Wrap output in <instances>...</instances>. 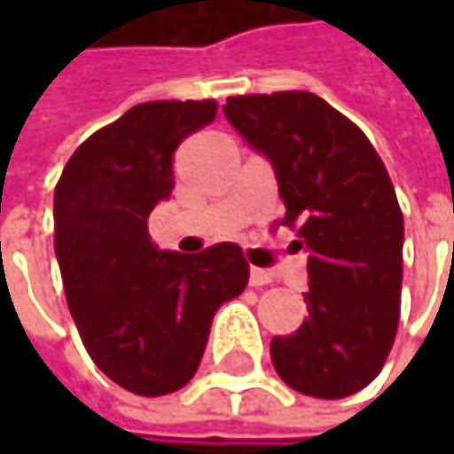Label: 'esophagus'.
Instances as JSON below:
<instances>
[{"instance_id": "esophagus-1", "label": "esophagus", "mask_w": 454, "mask_h": 454, "mask_svg": "<svg viewBox=\"0 0 454 454\" xmlns=\"http://www.w3.org/2000/svg\"><path fill=\"white\" fill-rule=\"evenodd\" d=\"M249 284H252L254 289H262V286L273 284V273L265 270V268H252V270H249Z\"/></svg>"}]
</instances>
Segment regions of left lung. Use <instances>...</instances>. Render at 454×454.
Instances as JSON below:
<instances>
[{"label": "left lung", "instance_id": "left-lung-1", "mask_svg": "<svg viewBox=\"0 0 454 454\" xmlns=\"http://www.w3.org/2000/svg\"><path fill=\"white\" fill-rule=\"evenodd\" d=\"M231 126L273 162L281 226L308 249V317L273 336L276 373L320 400L368 387L397 336L403 210L368 137L310 91L228 97Z\"/></svg>", "mask_w": 454, "mask_h": 454}]
</instances>
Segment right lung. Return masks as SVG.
<instances>
[{"instance_id": "right-lung-1", "label": "right lung", "mask_w": 454, "mask_h": 454, "mask_svg": "<svg viewBox=\"0 0 454 454\" xmlns=\"http://www.w3.org/2000/svg\"><path fill=\"white\" fill-rule=\"evenodd\" d=\"M215 115V99L137 105L86 138L54 186V252L70 316L97 368L141 397L192 381L215 310L249 281L239 244L160 252L146 228L173 192V152Z\"/></svg>"}]
</instances>
